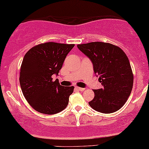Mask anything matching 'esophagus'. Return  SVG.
<instances>
[{
    "label": "esophagus",
    "mask_w": 149,
    "mask_h": 149,
    "mask_svg": "<svg viewBox=\"0 0 149 149\" xmlns=\"http://www.w3.org/2000/svg\"><path fill=\"white\" fill-rule=\"evenodd\" d=\"M76 89L78 91H84L85 89V88H82V87H76Z\"/></svg>",
    "instance_id": "obj_1"
}]
</instances>
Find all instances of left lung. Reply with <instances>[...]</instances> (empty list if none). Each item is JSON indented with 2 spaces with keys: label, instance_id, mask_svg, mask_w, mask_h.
<instances>
[{
  "label": "left lung",
  "instance_id": "8db88e82",
  "mask_svg": "<svg viewBox=\"0 0 149 149\" xmlns=\"http://www.w3.org/2000/svg\"><path fill=\"white\" fill-rule=\"evenodd\" d=\"M78 49L90 59L103 88L94 89L89 105L97 112H116L126 103L133 85L130 62L121 48L109 43L96 42L78 44Z\"/></svg>",
  "mask_w": 149,
  "mask_h": 149
}]
</instances>
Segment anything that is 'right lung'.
Wrapping results in <instances>:
<instances>
[{
    "instance_id": "obj_1",
    "label": "right lung",
    "mask_w": 149,
    "mask_h": 149,
    "mask_svg": "<svg viewBox=\"0 0 149 149\" xmlns=\"http://www.w3.org/2000/svg\"><path fill=\"white\" fill-rule=\"evenodd\" d=\"M74 44L46 42L26 53L21 66L19 81L23 94L30 106L42 114H54L67 106L74 87H64L53 81L58 75Z\"/></svg>"
}]
</instances>
